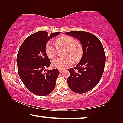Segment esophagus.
Returning <instances> with one entry per match:
<instances>
[{"label": "esophagus", "instance_id": "obj_1", "mask_svg": "<svg viewBox=\"0 0 123 123\" xmlns=\"http://www.w3.org/2000/svg\"><path fill=\"white\" fill-rule=\"evenodd\" d=\"M63 71H64V70H63V69H59V72H60V73H63Z\"/></svg>", "mask_w": 123, "mask_h": 123}]
</instances>
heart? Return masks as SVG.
<instances>
[{
  "label": "heart",
  "instance_id": "1",
  "mask_svg": "<svg viewBox=\"0 0 123 123\" xmlns=\"http://www.w3.org/2000/svg\"><path fill=\"white\" fill-rule=\"evenodd\" d=\"M56 46L58 48H65L64 54L65 56L56 58L53 60L52 65L55 68L63 69L68 68L73 64L74 60L78 62L81 59L83 56V48L81 44L75 42L72 37L63 35L55 40ZM46 53L48 56L53 58L56 54V47L53 42H49L46 45Z\"/></svg>",
  "mask_w": 123,
  "mask_h": 123
}]
</instances>
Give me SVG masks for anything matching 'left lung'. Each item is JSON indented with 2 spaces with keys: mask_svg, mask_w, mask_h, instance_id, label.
Returning a JSON list of instances; mask_svg holds the SVG:
<instances>
[{
  "mask_svg": "<svg viewBox=\"0 0 123 123\" xmlns=\"http://www.w3.org/2000/svg\"><path fill=\"white\" fill-rule=\"evenodd\" d=\"M65 34L80 40L83 51L76 67L68 70L67 83L74 92L85 93L95 87L101 78L106 61L104 48L100 40L88 32L70 31Z\"/></svg>",
  "mask_w": 123,
  "mask_h": 123,
  "instance_id": "1",
  "label": "left lung"
}]
</instances>
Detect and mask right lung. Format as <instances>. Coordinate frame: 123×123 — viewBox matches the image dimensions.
Here are the masks:
<instances>
[{
    "mask_svg": "<svg viewBox=\"0 0 123 123\" xmlns=\"http://www.w3.org/2000/svg\"><path fill=\"white\" fill-rule=\"evenodd\" d=\"M60 32L48 35L46 31H38L30 35L22 43L17 56L18 73L25 86L35 95L43 96L51 93L59 72L58 69L47 70L50 61L46 53V43Z\"/></svg>",
    "mask_w": 123,
    "mask_h": 123,
    "instance_id": "add662e5",
    "label": "right lung"
}]
</instances>
